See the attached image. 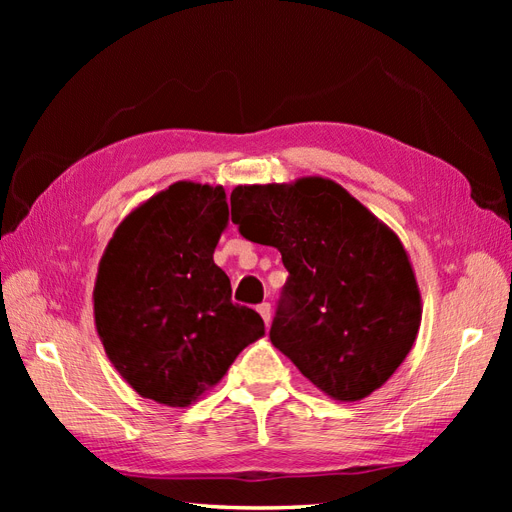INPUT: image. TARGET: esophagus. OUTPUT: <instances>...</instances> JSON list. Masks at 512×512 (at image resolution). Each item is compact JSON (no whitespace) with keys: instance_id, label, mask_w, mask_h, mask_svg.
Here are the masks:
<instances>
[{"instance_id":"esophagus-1","label":"esophagus","mask_w":512,"mask_h":512,"mask_svg":"<svg viewBox=\"0 0 512 512\" xmlns=\"http://www.w3.org/2000/svg\"><path fill=\"white\" fill-rule=\"evenodd\" d=\"M258 314L262 316V320H265V324L269 327V324H271V305L269 303H260L258 305Z\"/></svg>"}]
</instances>
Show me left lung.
<instances>
[{
	"label": "left lung",
	"mask_w": 512,
	"mask_h": 512,
	"mask_svg": "<svg viewBox=\"0 0 512 512\" xmlns=\"http://www.w3.org/2000/svg\"><path fill=\"white\" fill-rule=\"evenodd\" d=\"M232 224L280 250L290 277L271 324V344L316 389L361 401L404 363L423 303L395 230L333 179L237 185Z\"/></svg>",
	"instance_id": "8db88e82"
}]
</instances>
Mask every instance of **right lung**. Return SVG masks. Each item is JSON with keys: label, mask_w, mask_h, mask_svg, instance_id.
Listing matches in <instances>:
<instances>
[{"label": "right lung", "mask_w": 512, "mask_h": 512, "mask_svg": "<svg viewBox=\"0 0 512 512\" xmlns=\"http://www.w3.org/2000/svg\"><path fill=\"white\" fill-rule=\"evenodd\" d=\"M226 226L222 185L177 181L132 209L100 258L94 320L104 352L138 395L162 406H192L265 335L254 309L232 303L213 262Z\"/></svg>", "instance_id": "right-lung-1"}]
</instances>
